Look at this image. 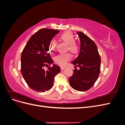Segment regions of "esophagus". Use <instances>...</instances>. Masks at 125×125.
Returning a JSON list of instances; mask_svg holds the SVG:
<instances>
[{
	"label": "esophagus",
	"instance_id": "obj_1",
	"mask_svg": "<svg viewBox=\"0 0 125 125\" xmlns=\"http://www.w3.org/2000/svg\"><path fill=\"white\" fill-rule=\"evenodd\" d=\"M65 68H65V67H62V66L61 67H60V69H61V70H64V69H65Z\"/></svg>",
	"mask_w": 125,
	"mask_h": 125
}]
</instances>
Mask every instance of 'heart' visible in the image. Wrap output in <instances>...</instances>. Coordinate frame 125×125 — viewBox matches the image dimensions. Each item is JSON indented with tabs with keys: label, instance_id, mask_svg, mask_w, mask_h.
Returning <instances> with one entry per match:
<instances>
[{
	"label": "heart",
	"instance_id": "b5f03b06",
	"mask_svg": "<svg viewBox=\"0 0 125 125\" xmlns=\"http://www.w3.org/2000/svg\"><path fill=\"white\" fill-rule=\"evenodd\" d=\"M60 39L68 45L69 50L73 52H77L79 50L78 44L74 42V37L73 33L70 31H67L63 33L60 35ZM56 42L54 39L51 41L50 43V49L51 52L55 50ZM71 55L70 53H61L58 54L55 58V62L60 66H65L67 62L71 58Z\"/></svg>",
	"mask_w": 125,
	"mask_h": 125
}]
</instances>
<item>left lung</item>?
I'll return each instance as SVG.
<instances>
[{
    "label": "left lung",
    "mask_w": 125,
    "mask_h": 125,
    "mask_svg": "<svg viewBox=\"0 0 125 125\" xmlns=\"http://www.w3.org/2000/svg\"><path fill=\"white\" fill-rule=\"evenodd\" d=\"M77 33L80 41V52L71 63L79 67L80 69L73 70L69 81L73 89L85 91L91 88L99 77L101 58L95 43L83 33L77 32Z\"/></svg>",
    "instance_id": "1"
}]
</instances>
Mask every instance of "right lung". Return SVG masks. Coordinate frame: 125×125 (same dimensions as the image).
<instances>
[{"label":"right lung","mask_w":125,"mask_h":125,"mask_svg":"<svg viewBox=\"0 0 125 125\" xmlns=\"http://www.w3.org/2000/svg\"><path fill=\"white\" fill-rule=\"evenodd\" d=\"M59 31L42 29L33 34L26 43L21 57V71L28 86L36 92L50 90L60 67L53 64L51 57L50 43ZM49 66L48 70L45 66Z\"/></svg>","instance_id":"obj_1"}]
</instances>
